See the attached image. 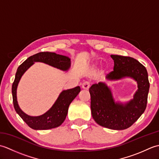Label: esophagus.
<instances>
[{
    "label": "esophagus",
    "mask_w": 159,
    "mask_h": 159,
    "mask_svg": "<svg viewBox=\"0 0 159 159\" xmlns=\"http://www.w3.org/2000/svg\"><path fill=\"white\" fill-rule=\"evenodd\" d=\"M89 87H90V84L88 82H85L82 84V88L83 89L87 90V89H89Z\"/></svg>",
    "instance_id": "34e87169"
}]
</instances>
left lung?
Segmentation results:
<instances>
[{
  "mask_svg": "<svg viewBox=\"0 0 159 159\" xmlns=\"http://www.w3.org/2000/svg\"><path fill=\"white\" fill-rule=\"evenodd\" d=\"M113 71L107 75L109 80L130 76L136 80L138 90L134 98L125 104L115 103L110 89L103 83L94 84L89 91L91 110L97 124L113 130H124L131 126L146 110L150 83L148 72L142 64L130 57L111 55Z\"/></svg>",
  "mask_w": 159,
  "mask_h": 159,
  "instance_id": "obj_1",
  "label": "left lung"
}]
</instances>
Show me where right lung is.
Instances as JSON below:
<instances>
[{
	"label": "right lung",
	"instance_id": "obj_1",
	"mask_svg": "<svg viewBox=\"0 0 159 159\" xmlns=\"http://www.w3.org/2000/svg\"><path fill=\"white\" fill-rule=\"evenodd\" d=\"M36 61L45 63L62 70H67L70 66V59L66 56L57 55L55 52H41L37 53L29 57L18 67L12 85L13 107L17 113L26 124L34 130L51 129L59 126L65 120L70 104L80 92V88L78 86L72 89L63 91L50 109L42 116L32 117L25 114L20 109L17 102L16 89L23 74Z\"/></svg>",
	"mask_w": 159,
	"mask_h": 159
}]
</instances>
